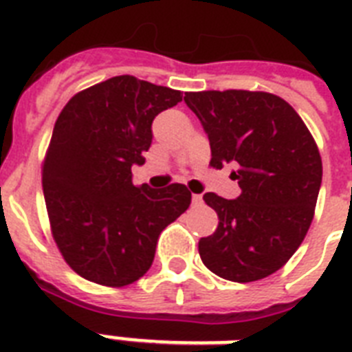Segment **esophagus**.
<instances>
[{"label": "esophagus", "mask_w": 352, "mask_h": 352, "mask_svg": "<svg viewBox=\"0 0 352 352\" xmlns=\"http://www.w3.org/2000/svg\"><path fill=\"white\" fill-rule=\"evenodd\" d=\"M192 203L193 204H201V203H203V195H199V193H193V195H192Z\"/></svg>", "instance_id": "34e87169"}]
</instances>
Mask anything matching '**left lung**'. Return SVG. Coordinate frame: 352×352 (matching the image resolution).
<instances>
[{
    "label": "left lung",
    "mask_w": 352,
    "mask_h": 352,
    "mask_svg": "<svg viewBox=\"0 0 352 352\" xmlns=\"http://www.w3.org/2000/svg\"><path fill=\"white\" fill-rule=\"evenodd\" d=\"M186 106L208 135L221 170L237 162V199L204 193L219 217L217 230L199 241V256L219 278L250 283L274 274L303 243L322 184L316 140L294 107L265 91H199Z\"/></svg>",
    "instance_id": "8db88e82"
}]
</instances>
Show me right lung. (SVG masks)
Here are the masks:
<instances>
[{
  "label": "right lung",
  "instance_id": "obj_1",
  "mask_svg": "<svg viewBox=\"0 0 352 352\" xmlns=\"http://www.w3.org/2000/svg\"><path fill=\"white\" fill-rule=\"evenodd\" d=\"M181 100V91L122 74L76 93L58 115L41 184L52 239L87 281L126 287L142 278L160 232L192 203L184 184L131 182L153 118Z\"/></svg>",
  "mask_w": 352,
  "mask_h": 352
}]
</instances>
